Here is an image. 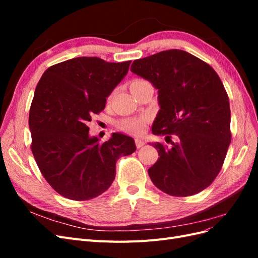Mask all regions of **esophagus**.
Here are the masks:
<instances>
[{"label":"esophagus","instance_id":"obj_1","mask_svg":"<svg viewBox=\"0 0 258 258\" xmlns=\"http://www.w3.org/2000/svg\"><path fill=\"white\" fill-rule=\"evenodd\" d=\"M136 145H137L138 148H140V147H142V146L145 145V142L141 139H136Z\"/></svg>","mask_w":258,"mask_h":258}]
</instances>
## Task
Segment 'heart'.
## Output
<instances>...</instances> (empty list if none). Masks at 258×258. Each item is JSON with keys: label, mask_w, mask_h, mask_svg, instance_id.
<instances>
[{"label": "heart", "mask_w": 258, "mask_h": 258, "mask_svg": "<svg viewBox=\"0 0 258 258\" xmlns=\"http://www.w3.org/2000/svg\"><path fill=\"white\" fill-rule=\"evenodd\" d=\"M146 84H151V83L144 79H141V77H140V79H135L130 83V89L139 87V86H142V85H146ZM148 121H150L148 116L143 115V116L134 117V118L121 119L119 121H117L116 126L118 129L122 130L123 132H127L129 135L141 136L146 130Z\"/></svg>", "instance_id": "b5f03b06"}]
</instances>
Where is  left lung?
Returning a JSON list of instances; mask_svg holds the SVG:
<instances>
[{"mask_svg":"<svg viewBox=\"0 0 258 258\" xmlns=\"http://www.w3.org/2000/svg\"><path fill=\"white\" fill-rule=\"evenodd\" d=\"M130 70L158 89L160 110L152 132L171 143H154L159 159L148 169L152 182L175 197L206 189L220 173L231 141L229 100L220 76L181 49L135 60Z\"/></svg>","mask_w":258,"mask_h":258,"instance_id":"1","label":"left lung"}]
</instances>
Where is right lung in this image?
I'll return each instance as SVG.
<instances>
[{
  "label": "right lung",
  "mask_w": 258,
  "mask_h": 258,
  "mask_svg": "<svg viewBox=\"0 0 258 258\" xmlns=\"http://www.w3.org/2000/svg\"><path fill=\"white\" fill-rule=\"evenodd\" d=\"M130 63L79 57L49 67L37 83L29 113L31 151L61 196L76 201L98 197L113 183L116 161L136 152L132 138L113 134L100 143L86 124L104 110Z\"/></svg>",
  "instance_id": "obj_1"
}]
</instances>
